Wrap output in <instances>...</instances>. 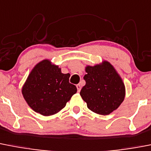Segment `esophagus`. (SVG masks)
I'll return each instance as SVG.
<instances>
[{
    "label": "esophagus",
    "instance_id": "34e87169",
    "mask_svg": "<svg viewBox=\"0 0 151 151\" xmlns=\"http://www.w3.org/2000/svg\"><path fill=\"white\" fill-rule=\"evenodd\" d=\"M76 88H77V91H78V92L79 93L80 92V91H81V85H79V84H78V85H76Z\"/></svg>",
    "mask_w": 151,
    "mask_h": 151
}]
</instances>
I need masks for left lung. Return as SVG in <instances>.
Instances as JSON below:
<instances>
[{"mask_svg": "<svg viewBox=\"0 0 151 151\" xmlns=\"http://www.w3.org/2000/svg\"><path fill=\"white\" fill-rule=\"evenodd\" d=\"M85 85L80 95L93 112L106 115L117 109L125 96V87L112 65L107 61L87 66Z\"/></svg>", "mask_w": 151, "mask_h": 151, "instance_id": "left-lung-1", "label": "left lung"}]
</instances>
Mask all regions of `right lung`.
Segmentation results:
<instances>
[{"instance_id":"obj_1","label":"right lung","mask_w":151,"mask_h":151,"mask_svg":"<svg viewBox=\"0 0 151 151\" xmlns=\"http://www.w3.org/2000/svg\"><path fill=\"white\" fill-rule=\"evenodd\" d=\"M69 73L44 60L30 72L22 88V94L31 109L44 116L52 115L65 107L76 87L70 83Z\"/></svg>"}]
</instances>
